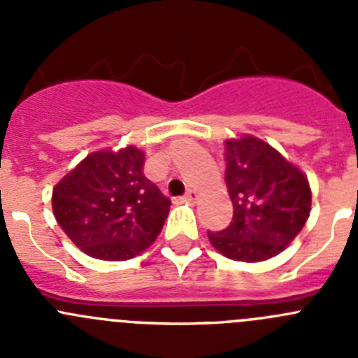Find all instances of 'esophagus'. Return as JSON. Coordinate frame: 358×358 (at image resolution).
I'll list each match as a JSON object with an SVG mask.
<instances>
[{
  "mask_svg": "<svg viewBox=\"0 0 358 358\" xmlns=\"http://www.w3.org/2000/svg\"><path fill=\"white\" fill-rule=\"evenodd\" d=\"M185 199L189 200V202H195V200L199 199V193H196L195 189H188V192H186V195H185Z\"/></svg>",
  "mask_w": 358,
  "mask_h": 358,
  "instance_id": "obj_1",
  "label": "esophagus"
}]
</instances>
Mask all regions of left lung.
<instances>
[{
    "instance_id": "1",
    "label": "left lung",
    "mask_w": 358,
    "mask_h": 358,
    "mask_svg": "<svg viewBox=\"0 0 358 358\" xmlns=\"http://www.w3.org/2000/svg\"><path fill=\"white\" fill-rule=\"evenodd\" d=\"M224 162L234 217L221 232H207L210 244L237 262L275 257L308 221V177L272 145L251 135L224 141Z\"/></svg>"
}]
</instances>
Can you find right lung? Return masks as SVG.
<instances>
[{
  "label": "right lung",
  "mask_w": 358,
  "mask_h": 358,
  "mask_svg": "<svg viewBox=\"0 0 358 358\" xmlns=\"http://www.w3.org/2000/svg\"><path fill=\"white\" fill-rule=\"evenodd\" d=\"M144 151L128 145L87 155L52 189L56 221L98 260H130L162 232L170 200L144 176Z\"/></svg>",
  "instance_id": "1"
}]
</instances>
